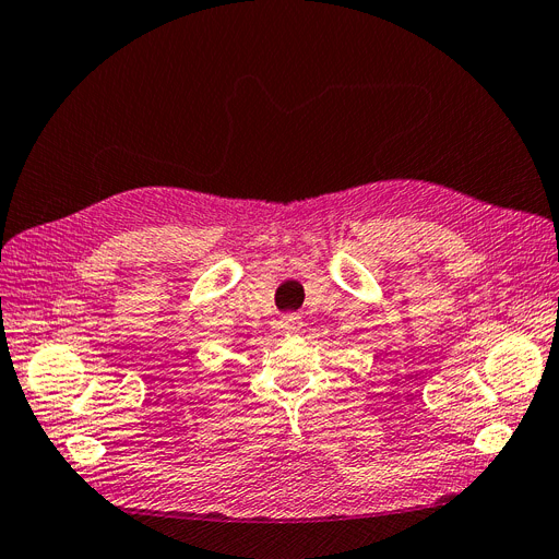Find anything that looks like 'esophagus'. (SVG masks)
<instances>
[{
	"label": "esophagus",
	"instance_id": "obj_1",
	"mask_svg": "<svg viewBox=\"0 0 559 559\" xmlns=\"http://www.w3.org/2000/svg\"><path fill=\"white\" fill-rule=\"evenodd\" d=\"M300 325H302V321H300V317H296V314H286V317L282 319V328H284L286 332H298Z\"/></svg>",
	"mask_w": 559,
	"mask_h": 559
}]
</instances>
